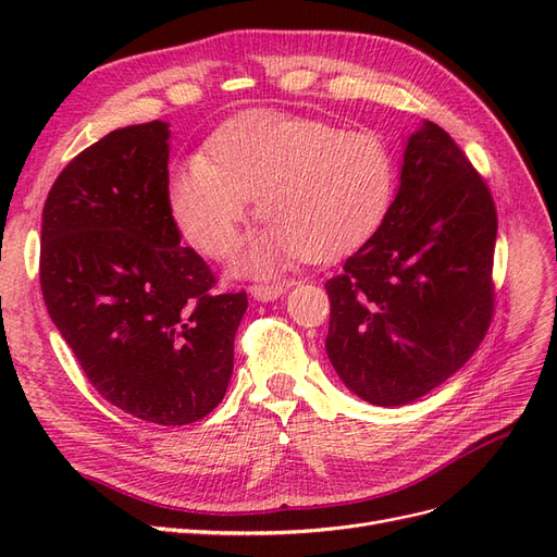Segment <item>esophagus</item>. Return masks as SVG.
<instances>
[{
  "label": "esophagus",
  "instance_id": "esophagus-1",
  "mask_svg": "<svg viewBox=\"0 0 557 557\" xmlns=\"http://www.w3.org/2000/svg\"><path fill=\"white\" fill-rule=\"evenodd\" d=\"M290 285H295V283H260V285H252L250 288V295L256 297L258 301H274V299H278L285 290L290 288Z\"/></svg>",
  "mask_w": 557,
  "mask_h": 557
}]
</instances>
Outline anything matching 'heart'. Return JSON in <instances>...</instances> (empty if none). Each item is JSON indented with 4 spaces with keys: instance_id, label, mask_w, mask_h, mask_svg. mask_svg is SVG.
Listing matches in <instances>:
<instances>
[{
    "instance_id": "obj_1",
    "label": "heart",
    "mask_w": 557,
    "mask_h": 557,
    "mask_svg": "<svg viewBox=\"0 0 557 557\" xmlns=\"http://www.w3.org/2000/svg\"><path fill=\"white\" fill-rule=\"evenodd\" d=\"M393 193L395 158L376 132L250 109L211 134L207 158L176 166L170 209L185 239L225 260L258 199L267 227L239 269L272 274L297 256L323 262L362 246L381 227Z\"/></svg>"
}]
</instances>
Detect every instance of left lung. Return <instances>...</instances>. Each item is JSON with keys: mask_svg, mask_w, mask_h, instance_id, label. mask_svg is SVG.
Returning a JSON list of instances; mask_svg holds the SVG:
<instances>
[{"mask_svg": "<svg viewBox=\"0 0 557 557\" xmlns=\"http://www.w3.org/2000/svg\"><path fill=\"white\" fill-rule=\"evenodd\" d=\"M497 211L481 174L430 121L413 132L381 227L325 283L334 372L376 407L428 395L474 356L495 311Z\"/></svg>", "mask_w": 557, "mask_h": 557, "instance_id": "left-lung-1", "label": "left lung"}]
</instances>
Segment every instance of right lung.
Returning a JSON list of instances; mask_svg holds the SVG:
<instances>
[{
  "label": "right lung",
  "mask_w": 557,
  "mask_h": 557,
  "mask_svg": "<svg viewBox=\"0 0 557 557\" xmlns=\"http://www.w3.org/2000/svg\"><path fill=\"white\" fill-rule=\"evenodd\" d=\"M170 125L113 129L78 153L44 205L46 309L95 391L156 425H188L225 397L246 293L215 276L170 209Z\"/></svg>",
  "instance_id": "right-lung-1"
}]
</instances>
